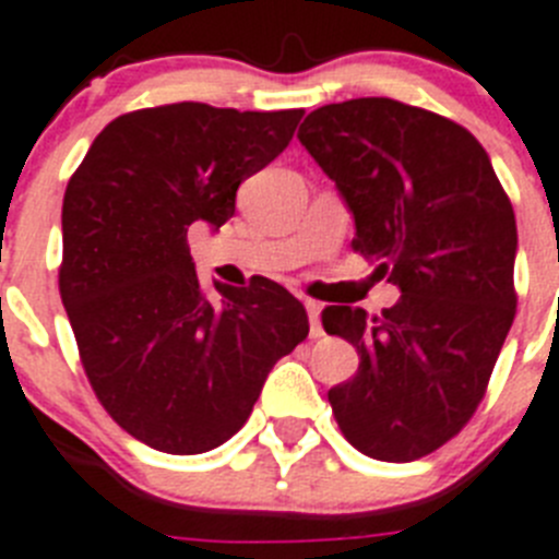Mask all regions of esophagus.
I'll list each match as a JSON object with an SVG mask.
<instances>
[{
	"label": "esophagus",
	"mask_w": 559,
	"mask_h": 559,
	"mask_svg": "<svg viewBox=\"0 0 559 559\" xmlns=\"http://www.w3.org/2000/svg\"><path fill=\"white\" fill-rule=\"evenodd\" d=\"M304 307H307V316H309V335L312 337H321L323 330H321V304L318 301H304Z\"/></svg>",
	"instance_id": "obj_1"
}]
</instances>
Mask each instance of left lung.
I'll use <instances>...</instances> for the list:
<instances>
[{"mask_svg":"<svg viewBox=\"0 0 559 559\" xmlns=\"http://www.w3.org/2000/svg\"><path fill=\"white\" fill-rule=\"evenodd\" d=\"M355 218L352 250L401 289L367 316L326 307L358 372L330 389L344 438L409 463L452 440L480 406L514 321V210L466 128L395 98L323 105L298 130Z\"/></svg>","mask_w":559,"mask_h":559,"instance_id":"8db88e82","label":"left lung"}]
</instances>
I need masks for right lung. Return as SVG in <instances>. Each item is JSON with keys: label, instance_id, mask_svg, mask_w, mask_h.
Here are the masks:
<instances>
[{"label": "right lung", "instance_id": "right-lung-1", "mask_svg": "<svg viewBox=\"0 0 559 559\" xmlns=\"http://www.w3.org/2000/svg\"><path fill=\"white\" fill-rule=\"evenodd\" d=\"M301 116L144 107L112 119L70 176L59 293L98 403L150 449L222 447L307 337L304 304L270 278L215 284L213 301L187 243L192 224L233 218L238 185L284 153Z\"/></svg>", "mask_w": 559, "mask_h": 559}]
</instances>
